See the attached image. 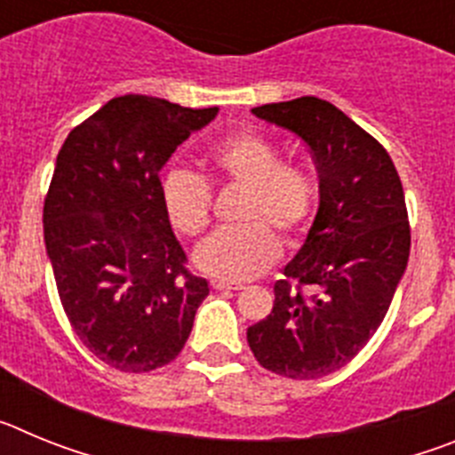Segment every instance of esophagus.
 I'll return each mask as SVG.
<instances>
[{"instance_id": "1", "label": "esophagus", "mask_w": 455, "mask_h": 455, "mask_svg": "<svg viewBox=\"0 0 455 455\" xmlns=\"http://www.w3.org/2000/svg\"><path fill=\"white\" fill-rule=\"evenodd\" d=\"M212 289H216V291H220V289H232V291H239V289H243V284L225 283V280H212Z\"/></svg>"}]
</instances>
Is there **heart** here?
<instances>
[{
	"label": "heart",
	"mask_w": 455,
	"mask_h": 455,
	"mask_svg": "<svg viewBox=\"0 0 455 455\" xmlns=\"http://www.w3.org/2000/svg\"><path fill=\"white\" fill-rule=\"evenodd\" d=\"M209 162L225 182L243 187L239 219L204 239L196 251V267L228 283L255 277L280 257V241L307 232L319 207V184L307 168L283 164L273 140L255 132L225 136L209 152ZM162 200L175 230L196 236L212 219V187L196 172L171 171L162 180Z\"/></svg>",
	"instance_id": "1"
}]
</instances>
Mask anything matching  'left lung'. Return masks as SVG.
Here are the masks:
<instances>
[{
	"mask_svg": "<svg viewBox=\"0 0 455 455\" xmlns=\"http://www.w3.org/2000/svg\"><path fill=\"white\" fill-rule=\"evenodd\" d=\"M252 114L309 148L321 203L248 347L268 371L312 380L351 363L387 315L410 255L403 187L387 150L335 104L305 95Z\"/></svg>",
	"mask_w": 455,
	"mask_h": 455,
	"instance_id": "8db88e82",
	"label": "left lung"
}]
</instances>
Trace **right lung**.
<instances>
[{"label":"right lung","mask_w":455,"mask_h":455,"mask_svg":"<svg viewBox=\"0 0 455 455\" xmlns=\"http://www.w3.org/2000/svg\"><path fill=\"white\" fill-rule=\"evenodd\" d=\"M219 108L148 95L108 100L68 134L43 207L63 312L104 364L143 373L172 363L207 299L162 200V166Z\"/></svg>","instance_id":"add662e5"}]
</instances>
